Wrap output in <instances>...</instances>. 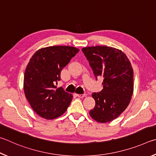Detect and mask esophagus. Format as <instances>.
<instances>
[{
  "instance_id": "obj_1",
  "label": "esophagus",
  "mask_w": 156,
  "mask_h": 156,
  "mask_svg": "<svg viewBox=\"0 0 156 156\" xmlns=\"http://www.w3.org/2000/svg\"><path fill=\"white\" fill-rule=\"evenodd\" d=\"M76 97H80V98H83V97H85L86 96V94H76Z\"/></svg>"
}]
</instances>
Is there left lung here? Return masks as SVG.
Segmentation results:
<instances>
[{
	"instance_id": "obj_1",
	"label": "left lung",
	"mask_w": 156,
	"mask_h": 156,
	"mask_svg": "<svg viewBox=\"0 0 156 156\" xmlns=\"http://www.w3.org/2000/svg\"><path fill=\"white\" fill-rule=\"evenodd\" d=\"M83 53L95 77L102 76L103 90L94 92V108L90 115L99 122L116 119L129 105L133 92V71L126 55L108 46L84 47Z\"/></svg>"
}]
</instances>
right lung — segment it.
Here are the masks:
<instances>
[{"label": "right lung", "mask_w": 156, "mask_h": 156, "mask_svg": "<svg viewBox=\"0 0 156 156\" xmlns=\"http://www.w3.org/2000/svg\"><path fill=\"white\" fill-rule=\"evenodd\" d=\"M79 51L73 46H48L39 49L30 59L24 72V91L31 107L40 116L54 119L66 111L73 95L55 85L63 68Z\"/></svg>", "instance_id": "add662e5"}]
</instances>
